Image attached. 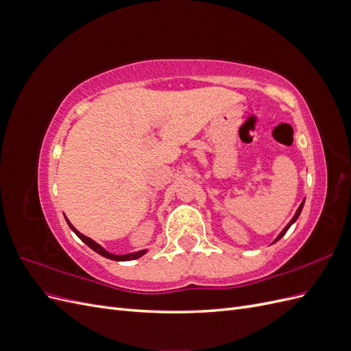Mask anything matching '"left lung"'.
<instances>
[{
  "mask_svg": "<svg viewBox=\"0 0 351 351\" xmlns=\"http://www.w3.org/2000/svg\"><path fill=\"white\" fill-rule=\"evenodd\" d=\"M303 205H304V200H303V202H302V204H300L299 209H297V210H295V215L293 217V219H291V221L289 222V224H287V227H285V228H284V230H282V231L280 232V236H278L277 239H275V241H278V240H280V239H281V237H282V236L285 234V232H287V231H289V228H290V227H291V226L294 224V222L297 221V218H299V215L302 214V209H303ZM275 241H274V243H275Z\"/></svg>",
  "mask_w": 351,
  "mask_h": 351,
  "instance_id": "1",
  "label": "left lung"
}]
</instances>
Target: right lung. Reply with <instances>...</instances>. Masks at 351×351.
Returning <instances> with one entry per match:
<instances>
[{
    "label": "right lung",
    "mask_w": 351,
    "mask_h": 351,
    "mask_svg": "<svg viewBox=\"0 0 351 351\" xmlns=\"http://www.w3.org/2000/svg\"><path fill=\"white\" fill-rule=\"evenodd\" d=\"M64 218H66V217H64ZM66 221H67L69 227L74 231V234H76L83 243H86L92 250L99 253L101 256H104V258H108V259H112V261H133V259H137V258L143 256V254L146 253V249H145V250H139V252H134V253H127V254H112V253L105 250L102 246H99V244H98L97 241H93L92 239H89V237H86V236H83L82 232H79L76 228H74V227L70 224V221H69L67 218H66Z\"/></svg>",
    "instance_id": "add662e5"
}]
</instances>
